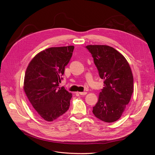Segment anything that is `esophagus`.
Instances as JSON below:
<instances>
[{
    "instance_id": "obj_1",
    "label": "esophagus",
    "mask_w": 155,
    "mask_h": 155,
    "mask_svg": "<svg viewBox=\"0 0 155 155\" xmlns=\"http://www.w3.org/2000/svg\"><path fill=\"white\" fill-rule=\"evenodd\" d=\"M79 94L80 95H86L87 94L86 92H79Z\"/></svg>"
}]
</instances>
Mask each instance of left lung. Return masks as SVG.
<instances>
[{
	"label": "left lung",
	"instance_id": "obj_1",
	"mask_svg": "<svg viewBox=\"0 0 155 155\" xmlns=\"http://www.w3.org/2000/svg\"><path fill=\"white\" fill-rule=\"evenodd\" d=\"M99 77L104 80L99 100L93 113L98 119L112 123L118 120L129 104L133 93L134 79L125 58L107 45H87Z\"/></svg>",
	"mask_w": 155,
	"mask_h": 155
}]
</instances>
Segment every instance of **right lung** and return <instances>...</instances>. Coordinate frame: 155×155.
<instances>
[{
	"instance_id": "add662e5",
	"label": "right lung",
	"mask_w": 155,
	"mask_h": 155,
	"mask_svg": "<svg viewBox=\"0 0 155 155\" xmlns=\"http://www.w3.org/2000/svg\"><path fill=\"white\" fill-rule=\"evenodd\" d=\"M74 46L52 47L38 53L26 69L24 90L35 113L52 121L68 111L72 97L64 87H59Z\"/></svg>"
}]
</instances>
